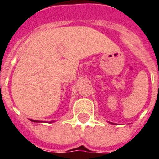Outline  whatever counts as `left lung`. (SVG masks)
Here are the masks:
<instances>
[{"mask_svg": "<svg viewBox=\"0 0 159 159\" xmlns=\"http://www.w3.org/2000/svg\"><path fill=\"white\" fill-rule=\"evenodd\" d=\"M111 123V124H113V123Z\"/></svg>", "mask_w": 159, "mask_h": 159, "instance_id": "8db88e82", "label": "left lung"}]
</instances>
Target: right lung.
<instances>
[{"label": "right lung", "mask_w": 159, "mask_h": 159, "mask_svg": "<svg viewBox=\"0 0 159 159\" xmlns=\"http://www.w3.org/2000/svg\"><path fill=\"white\" fill-rule=\"evenodd\" d=\"M30 121H31V122H34V123H41V122H38V121H36V120H32V119H30ZM50 123H53V121H51V122H50Z\"/></svg>", "instance_id": "right-lung-1"}]
</instances>
